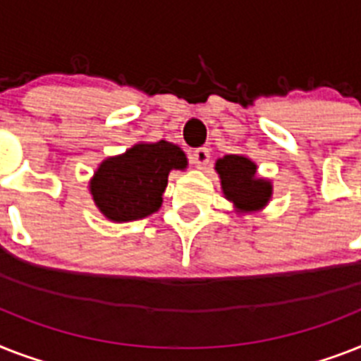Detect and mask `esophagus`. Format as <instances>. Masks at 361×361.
<instances>
[{"label":"esophagus","mask_w":361,"mask_h":361,"mask_svg":"<svg viewBox=\"0 0 361 361\" xmlns=\"http://www.w3.org/2000/svg\"><path fill=\"white\" fill-rule=\"evenodd\" d=\"M209 150H207L206 146H202V148H196L195 152H192V165L196 166V169H206L207 163H209Z\"/></svg>","instance_id":"34e87169"}]
</instances>
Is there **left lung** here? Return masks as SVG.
I'll return each mask as SVG.
<instances>
[{
	"label": "left lung",
	"mask_w": 361,
	"mask_h": 361,
	"mask_svg": "<svg viewBox=\"0 0 361 361\" xmlns=\"http://www.w3.org/2000/svg\"><path fill=\"white\" fill-rule=\"evenodd\" d=\"M215 171L221 176L222 192L239 213L259 211L271 200V181L257 178L256 163L245 155H224L215 163Z\"/></svg>",
	"instance_id": "8db88e82"
}]
</instances>
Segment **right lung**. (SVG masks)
<instances>
[{
  "label": "right lung",
  "mask_w": 361,
  "mask_h": 361,
  "mask_svg": "<svg viewBox=\"0 0 361 361\" xmlns=\"http://www.w3.org/2000/svg\"><path fill=\"white\" fill-rule=\"evenodd\" d=\"M183 169L187 157L180 146L166 140L139 142L98 166L90 180V195L109 221L145 219L161 207L171 171Z\"/></svg>",
  "instance_id": "add662e5"
}]
</instances>
